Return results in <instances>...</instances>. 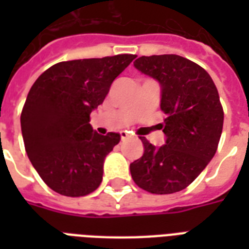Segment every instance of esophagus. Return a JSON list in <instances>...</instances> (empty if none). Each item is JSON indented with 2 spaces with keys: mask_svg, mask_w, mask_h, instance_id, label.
I'll use <instances>...</instances> for the list:
<instances>
[{
  "mask_svg": "<svg viewBox=\"0 0 249 249\" xmlns=\"http://www.w3.org/2000/svg\"><path fill=\"white\" fill-rule=\"evenodd\" d=\"M120 136H121V140L125 141V140H128L129 137H130V134H129L128 132H120Z\"/></svg>",
  "mask_w": 249,
  "mask_h": 249,
  "instance_id": "1",
  "label": "esophagus"
}]
</instances>
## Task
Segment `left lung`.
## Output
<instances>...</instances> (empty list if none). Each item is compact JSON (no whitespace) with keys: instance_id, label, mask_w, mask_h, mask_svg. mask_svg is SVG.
Instances as JSON below:
<instances>
[{"instance_id":"1","label":"left lung","mask_w":249,"mask_h":249,"mask_svg":"<svg viewBox=\"0 0 249 249\" xmlns=\"http://www.w3.org/2000/svg\"><path fill=\"white\" fill-rule=\"evenodd\" d=\"M134 67L160 84L165 144L155 147L141 137L144 151L130 164L133 181L151 194L177 193L216 154L224 125L218 91L204 68L176 54L141 56Z\"/></svg>"}]
</instances>
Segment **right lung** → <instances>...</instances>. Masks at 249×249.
<instances>
[{"instance_id": "add662e5", "label": "right lung", "mask_w": 249, "mask_h": 249, "mask_svg": "<svg viewBox=\"0 0 249 249\" xmlns=\"http://www.w3.org/2000/svg\"><path fill=\"white\" fill-rule=\"evenodd\" d=\"M134 58L120 54L60 62L29 90L20 116L25 151L55 193L84 196L101 185L106 156L120 142V134L94 132L90 113Z\"/></svg>"}]
</instances>
